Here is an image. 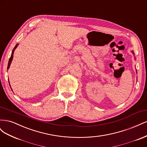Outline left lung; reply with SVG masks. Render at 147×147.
Instances as JSON below:
<instances>
[{
	"instance_id": "1",
	"label": "left lung",
	"mask_w": 147,
	"mask_h": 147,
	"mask_svg": "<svg viewBox=\"0 0 147 147\" xmlns=\"http://www.w3.org/2000/svg\"><path fill=\"white\" fill-rule=\"evenodd\" d=\"M132 53H133V52H132Z\"/></svg>"
}]
</instances>
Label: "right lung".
Here are the masks:
<instances>
[{
  "label": "right lung",
  "mask_w": 147,
  "mask_h": 147,
  "mask_svg": "<svg viewBox=\"0 0 147 147\" xmlns=\"http://www.w3.org/2000/svg\"><path fill=\"white\" fill-rule=\"evenodd\" d=\"M17 46H18V44L17 45L15 46V47L14 48V49H13V51H12V53H11V57H10V59H9V61H8V67H7V69H9V67H10V64H11V61H12V59H13V53H14V51H15V50L16 49V48L17 47Z\"/></svg>",
  "instance_id": "1"
}]
</instances>
